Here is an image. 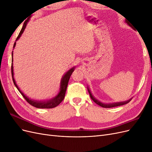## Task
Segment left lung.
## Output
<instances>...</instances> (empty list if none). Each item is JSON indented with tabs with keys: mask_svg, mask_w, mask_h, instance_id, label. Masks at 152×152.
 Returning a JSON list of instances; mask_svg holds the SVG:
<instances>
[{
	"mask_svg": "<svg viewBox=\"0 0 152 152\" xmlns=\"http://www.w3.org/2000/svg\"><path fill=\"white\" fill-rule=\"evenodd\" d=\"M126 23H127L129 26H131V28H132V24L129 23L127 20H126ZM133 29H134V28H133ZM87 90H88V92H89V95H90V97H91V98L94 101V102H95L96 104H98V105L101 106V107H103V108H112V107H118V106H121V105L126 104H127V103H128L131 100V99H132V98H131V99H128L127 101H125V102H117V103H104L101 102L100 101L98 100L97 99L95 98L94 97L93 95L92 94L91 92L90 89H89V87H87Z\"/></svg>",
	"mask_w": 152,
	"mask_h": 152,
	"instance_id": "1",
	"label": "left lung"
}]
</instances>
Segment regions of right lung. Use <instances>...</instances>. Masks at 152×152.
<instances>
[{"instance_id": "add662e5", "label": "right lung", "mask_w": 152, "mask_h": 152, "mask_svg": "<svg viewBox=\"0 0 152 152\" xmlns=\"http://www.w3.org/2000/svg\"><path fill=\"white\" fill-rule=\"evenodd\" d=\"M30 19L26 20V21L24 23L23 26L20 32L19 35H18V37L16 40V41L19 39L21 36L22 35V34L23 33V31L26 28V25L28 23V22L29 21ZM16 42L13 45V48H15L16 45ZM13 51L12 52V63H11V73H12V80L14 82V84L16 86V88L18 89V90L19 91L20 93L21 94V95L23 96V98L26 99V101L28 102L29 104H30L31 105L33 106V107H35V108H53L57 107L58 104H59V103H61V102L63 100L64 98H65V93H66V90L67 88V86H68V83L69 79H70V76L72 75V73H73V72L75 70V66L72 67V68H70V70H68L65 73V75H63V76L61 78V83H60V88H59V91L58 94L55 96V97L50 99H48V100H35L33 99H30L29 98L28 96H26L23 92L20 89L19 87H18V85L16 83V81L15 80V78H14V72H13Z\"/></svg>"}]
</instances>
